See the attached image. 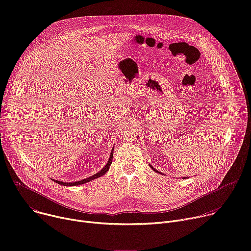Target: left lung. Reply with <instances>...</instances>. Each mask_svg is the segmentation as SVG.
I'll list each match as a JSON object with an SVG mask.
<instances>
[{
	"mask_svg": "<svg viewBox=\"0 0 251 251\" xmlns=\"http://www.w3.org/2000/svg\"><path fill=\"white\" fill-rule=\"evenodd\" d=\"M151 168H152V169H153V170H154V171H155V172H157V173H159V172H158V171H157V170H155V169H154V168H153V167H152V166H151Z\"/></svg>",
	"mask_w": 251,
	"mask_h": 251,
	"instance_id": "8db88e82",
	"label": "left lung"
}]
</instances>
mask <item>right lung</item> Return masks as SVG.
<instances>
[{"instance_id": "1", "label": "right lung", "mask_w": 251, "mask_h": 251, "mask_svg": "<svg viewBox=\"0 0 251 251\" xmlns=\"http://www.w3.org/2000/svg\"><path fill=\"white\" fill-rule=\"evenodd\" d=\"M112 158H113V149H112V151H111V155H110V158H109V160H108V163L106 164V166H105L99 173H97V174H95V175H93V176H89V177H87V178H84V180H81V181H78V182H75V183H63V182L54 181V180H53V181H54L55 183L61 185V186H78V185L85 184V183H87V182H90V181L94 180V178H97V177H99V176L105 175L106 172L108 171L109 168H110V165H111V163H112Z\"/></svg>"}]
</instances>
